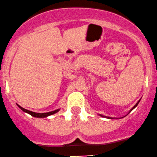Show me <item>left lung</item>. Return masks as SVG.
<instances>
[{
    "label": "left lung",
    "instance_id": "left-lung-1",
    "mask_svg": "<svg viewBox=\"0 0 157 157\" xmlns=\"http://www.w3.org/2000/svg\"><path fill=\"white\" fill-rule=\"evenodd\" d=\"M139 102H140V100H139V101H138V102H137V103H136V105H134V107H133V108H132V109H131V110H130V111H129V113H130V112H131V111H132V110H133V109H134V108H135V107H136V106H137V105H138ZM100 115V116H102V117H104V116H103V115ZM105 118H110V117H106V116H105Z\"/></svg>",
    "mask_w": 157,
    "mask_h": 157
}]
</instances>
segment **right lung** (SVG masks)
Listing matches in <instances>:
<instances>
[{
  "label": "right lung",
  "mask_w": 157,
  "mask_h": 157,
  "mask_svg": "<svg viewBox=\"0 0 157 157\" xmlns=\"http://www.w3.org/2000/svg\"><path fill=\"white\" fill-rule=\"evenodd\" d=\"M18 105L19 108L21 109V110H23V112L29 114V115H31L32 116L36 117V118H45V117H48V116H49V115H53V114L57 113V112L60 110V109H57V110L52 111V112H45V113H36V112H32V111H29V110H27V109L22 108V107L20 106L19 105Z\"/></svg>",
  "instance_id": "add662e5"
}]
</instances>
